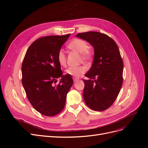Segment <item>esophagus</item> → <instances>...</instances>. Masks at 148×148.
Instances as JSON below:
<instances>
[{"mask_svg":"<svg viewBox=\"0 0 148 148\" xmlns=\"http://www.w3.org/2000/svg\"><path fill=\"white\" fill-rule=\"evenodd\" d=\"M78 80H79L78 78H73V82H74V83L77 82L78 81Z\"/></svg>","mask_w":148,"mask_h":148,"instance_id":"34e87169","label":"esophagus"}]
</instances>
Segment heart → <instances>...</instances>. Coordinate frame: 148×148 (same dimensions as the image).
Returning a JSON list of instances; mask_svg holds the SVG:
<instances>
[{
	"label": "heart",
	"instance_id": "b5f03b06",
	"mask_svg": "<svg viewBox=\"0 0 148 148\" xmlns=\"http://www.w3.org/2000/svg\"><path fill=\"white\" fill-rule=\"evenodd\" d=\"M68 47L71 50L80 53L82 60L84 61H89L92 59L93 53L92 51L88 48L87 42L82 39H73L69 44ZM57 59L60 66H65L66 65V56L63 49H60L58 52ZM86 67L84 66H70L65 70V73L75 78H78L86 72Z\"/></svg>",
	"mask_w": 148,
	"mask_h": 148
}]
</instances>
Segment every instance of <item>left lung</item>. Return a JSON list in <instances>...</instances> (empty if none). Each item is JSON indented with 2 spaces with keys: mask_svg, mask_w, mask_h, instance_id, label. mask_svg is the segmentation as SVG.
<instances>
[{
  "mask_svg": "<svg viewBox=\"0 0 148 148\" xmlns=\"http://www.w3.org/2000/svg\"><path fill=\"white\" fill-rule=\"evenodd\" d=\"M95 48L91 69L83 79V97L92 110L103 111L112 105L123 83V64L117 44L109 36L96 31L78 33ZM91 79H95L92 81Z\"/></svg>",
  "mask_w": 148,
  "mask_h": 148,
  "instance_id": "8db88e82",
  "label": "left lung"
}]
</instances>
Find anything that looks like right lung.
Returning a JSON list of instances; mask_svg holds the SVG:
<instances>
[{
    "label": "right lung",
    "instance_id": "1",
    "mask_svg": "<svg viewBox=\"0 0 148 148\" xmlns=\"http://www.w3.org/2000/svg\"><path fill=\"white\" fill-rule=\"evenodd\" d=\"M70 34L47 36L28 47L21 65L25 91L31 104L41 114L52 117L64 109L66 95L73 84L70 75H62L57 53ZM61 77L56 84V79Z\"/></svg>",
    "mask_w": 148,
    "mask_h": 148
}]
</instances>
